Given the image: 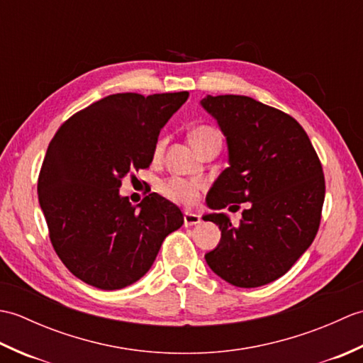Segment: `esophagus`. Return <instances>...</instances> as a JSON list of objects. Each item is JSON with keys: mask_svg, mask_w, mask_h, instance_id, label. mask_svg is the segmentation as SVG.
Instances as JSON below:
<instances>
[{"mask_svg": "<svg viewBox=\"0 0 363 363\" xmlns=\"http://www.w3.org/2000/svg\"><path fill=\"white\" fill-rule=\"evenodd\" d=\"M198 223H201V217L194 212H184V225L186 226H195Z\"/></svg>", "mask_w": 363, "mask_h": 363, "instance_id": "34e87169", "label": "esophagus"}]
</instances>
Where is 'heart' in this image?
I'll use <instances>...</instances> for the list:
<instances>
[{"mask_svg":"<svg viewBox=\"0 0 363 363\" xmlns=\"http://www.w3.org/2000/svg\"><path fill=\"white\" fill-rule=\"evenodd\" d=\"M218 135L220 134L217 130L211 126H196L195 129H191L190 142L195 148V146L209 140V138L218 137ZM164 145H165V138L160 137L156 142V145H154V154H156V156H159L162 150H164ZM203 189H204L203 181H189V179H182V177H169V179L162 181L159 184V191L162 196H165L167 199H169V201L184 204V206L194 204L199 196V191Z\"/></svg>","mask_w":363,"mask_h":363,"instance_id":"obj_1","label":"heart"}]
</instances>
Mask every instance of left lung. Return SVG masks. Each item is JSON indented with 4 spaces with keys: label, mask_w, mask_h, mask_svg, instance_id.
Returning <instances> with one entry per match:
<instances>
[{
    "label": "left lung",
    "mask_w": 363,
    "mask_h": 363,
    "mask_svg": "<svg viewBox=\"0 0 363 363\" xmlns=\"http://www.w3.org/2000/svg\"><path fill=\"white\" fill-rule=\"evenodd\" d=\"M201 106L217 120L229 151V167L206 203L213 211L250 203L238 226L225 213L204 215L221 230L206 262L235 287H260L287 273L318 233L325 203L321 162L289 113L242 95H209Z\"/></svg>",
    "instance_id": "obj_1"
}]
</instances>
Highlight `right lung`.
<instances>
[{
  "mask_svg": "<svg viewBox=\"0 0 363 363\" xmlns=\"http://www.w3.org/2000/svg\"><path fill=\"white\" fill-rule=\"evenodd\" d=\"M189 91L115 94L59 128L38 174V203L54 251L70 272L101 290L134 284L151 268L179 207L157 194L138 206L120 196L121 179L148 168L160 129Z\"/></svg>",
  "mask_w": 363,
  "mask_h": 363,
  "instance_id": "right-lung-1",
  "label": "right lung"
}]
</instances>
